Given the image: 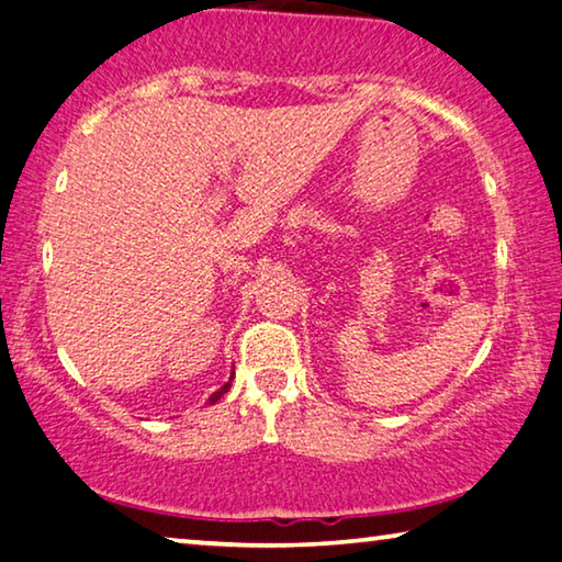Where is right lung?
Masks as SVG:
<instances>
[{
	"label": "right lung",
	"mask_w": 562,
	"mask_h": 562,
	"mask_svg": "<svg viewBox=\"0 0 562 562\" xmlns=\"http://www.w3.org/2000/svg\"><path fill=\"white\" fill-rule=\"evenodd\" d=\"M227 389H231V382H227L225 386H221V389H217V392L211 396V402H217V398H221L225 392H227Z\"/></svg>",
	"instance_id": "right-lung-1"
}]
</instances>
